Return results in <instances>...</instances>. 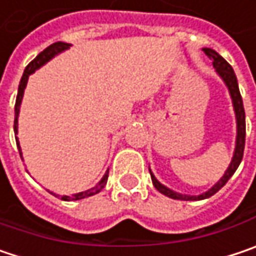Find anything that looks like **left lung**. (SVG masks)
<instances>
[{
    "instance_id": "left-lung-1",
    "label": "left lung",
    "mask_w": 256,
    "mask_h": 256,
    "mask_svg": "<svg viewBox=\"0 0 256 256\" xmlns=\"http://www.w3.org/2000/svg\"><path fill=\"white\" fill-rule=\"evenodd\" d=\"M204 54L210 58L212 61V66L216 68V72L223 78L224 84L228 86V93H230V98H232V103H233V109H234V115H236V126H238V136H236V147H234V153L232 157V162L228 164V170L224 172L223 178L212 186L207 192L201 194V195H182V194H178V192L172 191L169 188H166L164 185H162L156 176L152 174V180H153V185L158 192H162L163 195L169 196V198H174V200H182V201H198V200H206V198H210L211 195H214L217 191H220L226 184L228 180L233 176V174L236 172V169L239 168L240 162H242V157H244V148H245V136H246V125H245V109H244V102H242V96H240V92H239V86H238V78H236V74L233 71V68L230 66L228 61L218 55L214 49L210 48H204L202 49Z\"/></svg>"
}]
</instances>
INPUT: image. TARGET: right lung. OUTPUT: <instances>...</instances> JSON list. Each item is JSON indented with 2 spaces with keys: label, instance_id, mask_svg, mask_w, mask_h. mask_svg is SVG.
Wrapping results in <instances>:
<instances>
[{
  "label": "right lung",
  "instance_id": "add662e5",
  "mask_svg": "<svg viewBox=\"0 0 256 256\" xmlns=\"http://www.w3.org/2000/svg\"><path fill=\"white\" fill-rule=\"evenodd\" d=\"M70 44H65V42H55V44H52V45H49L46 49H44L30 64L26 66V70H24V72H23V77H22V80H20V84H18V92H17V99H16V108H14V134H17V126H18V114H20V104H22V100H23V94H24V88H26V86H28V76L30 74H33L38 68H40L42 65H45L48 61H50L55 55H58V54H61V52H64L65 49H68L70 48ZM16 141H17V147H18V153H20V157H22V160H23V156H22V148H20V144H18V138L16 137ZM108 176H109V170H106V174L104 176L100 179V182L96 185V186H93V188H90V190H87V191L84 192H78V194H74V195H71V196H68V195H64V196H61V200H64V201H76V200H82V198H87V196H92V195H94V194H98V192H100L103 188H104V185H106V182H108ZM52 194V192H50ZM55 195V194H54ZM56 196H60V195H56Z\"/></svg>",
  "mask_w": 256,
  "mask_h": 256
}]
</instances>
